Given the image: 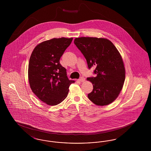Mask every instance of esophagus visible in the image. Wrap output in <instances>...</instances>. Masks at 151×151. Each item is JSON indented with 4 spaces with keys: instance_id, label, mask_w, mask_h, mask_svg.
<instances>
[{
    "instance_id": "esophagus-1",
    "label": "esophagus",
    "mask_w": 151,
    "mask_h": 151,
    "mask_svg": "<svg viewBox=\"0 0 151 151\" xmlns=\"http://www.w3.org/2000/svg\"><path fill=\"white\" fill-rule=\"evenodd\" d=\"M80 81H81V82H84V81H85V78H83V77H81L79 80Z\"/></svg>"
}]
</instances>
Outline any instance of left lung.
I'll return each mask as SVG.
<instances>
[{
    "instance_id": "obj_1",
    "label": "left lung",
    "mask_w": 151,
    "mask_h": 151,
    "mask_svg": "<svg viewBox=\"0 0 151 151\" xmlns=\"http://www.w3.org/2000/svg\"><path fill=\"white\" fill-rule=\"evenodd\" d=\"M74 43L86 59L90 69L95 66L96 77L88 78L93 86L88 99L94 104L105 106L113 102L122 90L125 68L122 57L114 44L106 38H76Z\"/></svg>"
}]
</instances>
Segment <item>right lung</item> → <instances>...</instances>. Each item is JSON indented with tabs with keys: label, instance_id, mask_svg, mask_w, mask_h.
I'll use <instances>...</instances> for the list:
<instances>
[{
	"label": "right lung",
	"instance_id": "right-lung-1",
	"mask_svg": "<svg viewBox=\"0 0 151 151\" xmlns=\"http://www.w3.org/2000/svg\"><path fill=\"white\" fill-rule=\"evenodd\" d=\"M73 38H52L37 45L29 59L28 80L36 96L46 104L54 106L67 97L69 86L75 83L67 76L60 58Z\"/></svg>",
	"mask_w": 151,
	"mask_h": 151
}]
</instances>
